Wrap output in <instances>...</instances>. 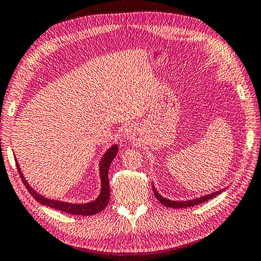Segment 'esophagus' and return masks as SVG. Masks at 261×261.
<instances>
[{"label":"esophagus","mask_w":261,"mask_h":261,"mask_svg":"<svg viewBox=\"0 0 261 261\" xmlns=\"http://www.w3.org/2000/svg\"><path fill=\"white\" fill-rule=\"evenodd\" d=\"M138 136H139V129L137 126L130 125L124 130V137L127 140L136 141L137 139H138Z\"/></svg>","instance_id":"esophagus-1"}]
</instances>
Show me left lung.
<instances>
[{"label": "left lung", "mask_w": 261, "mask_h": 261, "mask_svg": "<svg viewBox=\"0 0 261 261\" xmlns=\"http://www.w3.org/2000/svg\"><path fill=\"white\" fill-rule=\"evenodd\" d=\"M226 188H222L220 191H217L215 193H210L207 194V195L204 196H201V197H197V198H193V200H188V201H172V200H169V198H165L163 197L161 194L156 191L155 186L153 185V192H154V195L155 197L158 198V201L162 203L163 205L168 206V207H173V209H182V207H189V206H194V205H197V204H201V203L205 202V201H209L211 198H213L217 195H219L222 192H225Z\"/></svg>", "instance_id": "8db88e82"}]
</instances>
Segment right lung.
Wrapping results in <instances>:
<instances>
[{"instance_id":"obj_1","label":"right lung","mask_w":261,"mask_h":261,"mask_svg":"<svg viewBox=\"0 0 261 261\" xmlns=\"http://www.w3.org/2000/svg\"><path fill=\"white\" fill-rule=\"evenodd\" d=\"M117 150H118V147L116 144H114L105 151V154L102 155L100 162H99V173H100V180H101L100 193H99V195L96 200L88 203H69V202L59 201V200H52V198L41 195V194L37 193L34 188L31 187V185L28 184L25 177H23L21 169L19 167L17 160H16V164H17L18 172L20 174L22 182L27 188V191L30 192L31 195L34 197L37 202L41 203V204L48 205L52 207V209L69 213V215L92 216L102 211L108 204V202H110L111 193H110V181H108V169H110L111 163L113 162V160H114V158L116 156Z\"/></svg>"}]
</instances>
